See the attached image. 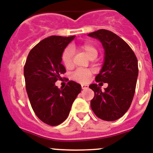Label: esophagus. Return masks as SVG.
I'll return each mask as SVG.
<instances>
[{
    "label": "esophagus",
    "instance_id": "esophagus-1",
    "mask_svg": "<svg viewBox=\"0 0 153 153\" xmlns=\"http://www.w3.org/2000/svg\"><path fill=\"white\" fill-rule=\"evenodd\" d=\"M88 88V85H82V89H87Z\"/></svg>",
    "mask_w": 153,
    "mask_h": 153
}]
</instances>
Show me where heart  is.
<instances>
[{"mask_svg":"<svg viewBox=\"0 0 153 153\" xmlns=\"http://www.w3.org/2000/svg\"><path fill=\"white\" fill-rule=\"evenodd\" d=\"M74 48L79 50L85 52L91 59L92 58L97 57L98 54V51L95 46L91 43H82L79 45L74 46ZM72 58H73V52L71 48H66L65 49L62 54V62L64 65V66L66 68H70L72 66ZM92 75V71L90 69H78L72 74L71 78L75 80V82H80V83H85L88 81L90 77Z\"/></svg>","mask_w":153,"mask_h":153,"instance_id":"heart-1","label":"heart"}]
</instances>
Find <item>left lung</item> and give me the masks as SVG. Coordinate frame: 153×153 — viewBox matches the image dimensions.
Here are the masks:
<instances>
[{
    "instance_id": "left-lung-1",
    "label": "left lung",
    "mask_w": 153,
    "mask_h": 153,
    "mask_svg": "<svg viewBox=\"0 0 153 153\" xmlns=\"http://www.w3.org/2000/svg\"><path fill=\"white\" fill-rule=\"evenodd\" d=\"M101 42L105 51L104 62L97 82L108 83L104 91L97 84L89 88L94 92L91 107L96 116L114 121L124 115L131 105L138 76V61L130 46L117 34L99 30L88 34Z\"/></svg>"
}]
</instances>
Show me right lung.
I'll list each match as a JSON object with an SVG mask.
<instances>
[{
    "label": "right lung",
    "instance_id": "1",
    "mask_svg": "<svg viewBox=\"0 0 153 153\" xmlns=\"http://www.w3.org/2000/svg\"><path fill=\"white\" fill-rule=\"evenodd\" d=\"M75 38L52 36L42 39L29 53L23 74L30 104L38 118L50 126L66 120L72 103L81 92L79 84L69 81L64 88L55 85L65 68L61 63L65 48Z\"/></svg>",
    "mask_w": 153,
    "mask_h": 153
}]
</instances>
